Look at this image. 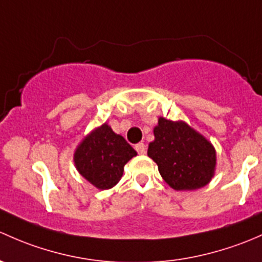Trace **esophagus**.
I'll list each match as a JSON object with an SVG mask.
<instances>
[{"label": "esophagus", "mask_w": 262, "mask_h": 262, "mask_svg": "<svg viewBox=\"0 0 262 262\" xmlns=\"http://www.w3.org/2000/svg\"><path fill=\"white\" fill-rule=\"evenodd\" d=\"M135 149H136V151L140 155H145V152H146V145H145L144 142H139V144L135 146Z\"/></svg>", "instance_id": "obj_1"}]
</instances>
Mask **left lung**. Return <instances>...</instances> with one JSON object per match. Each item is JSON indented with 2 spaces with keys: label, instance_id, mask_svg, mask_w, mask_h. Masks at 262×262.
<instances>
[{
  "label": "left lung",
  "instance_id": "1",
  "mask_svg": "<svg viewBox=\"0 0 262 262\" xmlns=\"http://www.w3.org/2000/svg\"><path fill=\"white\" fill-rule=\"evenodd\" d=\"M154 136L147 155L172 189L194 190L211 182L217 159L214 147L203 135L184 121L160 117Z\"/></svg>",
  "mask_w": 262,
  "mask_h": 262
}]
</instances>
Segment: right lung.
Returning <instances> with one entry per match:
<instances>
[{"instance_id":"add662e5","label":"right lung","mask_w":262,"mask_h":262,"mask_svg":"<svg viewBox=\"0 0 262 262\" xmlns=\"http://www.w3.org/2000/svg\"><path fill=\"white\" fill-rule=\"evenodd\" d=\"M137 152L107 123L94 128L74 152L77 170L98 189H111L123 174V166Z\"/></svg>"}]
</instances>
